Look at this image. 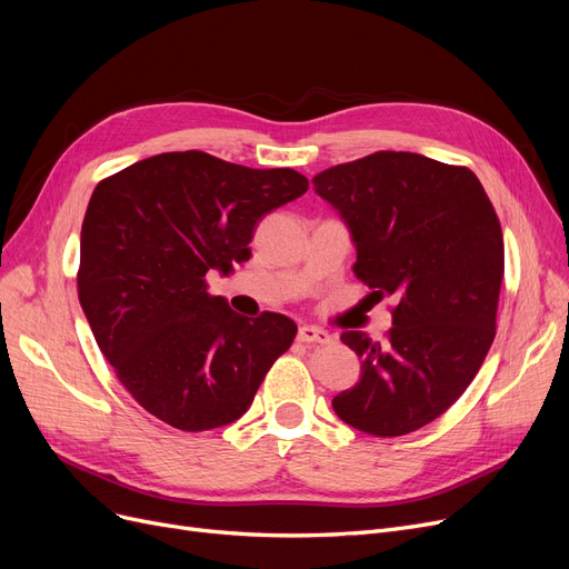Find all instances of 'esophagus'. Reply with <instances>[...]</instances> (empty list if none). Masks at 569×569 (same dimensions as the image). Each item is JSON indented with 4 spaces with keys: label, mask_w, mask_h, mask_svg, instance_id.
Returning <instances> with one entry per match:
<instances>
[{
    "label": "esophagus",
    "mask_w": 569,
    "mask_h": 569,
    "mask_svg": "<svg viewBox=\"0 0 569 569\" xmlns=\"http://www.w3.org/2000/svg\"><path fill=\"white\" fill-rule=\"evenodd\" d=\"M297 341H302V343H320V346H325V343L335 341V337H332L330 332L320 330V327L302 325V327H300V332H297Z\"/></svg>",
    "instance_id": "esophagus-1"
}]
</instances>
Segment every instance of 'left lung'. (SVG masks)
Returning a JSON list of instances; mask_svg holds the SVG:
<instances>
[{"label": "left lung", "mask_w": 569, "mask_h": 569, "mask_svg": "<svg viewBox=\"0 0 569 569\" xmlns=\"http://www.w3.org/2000/svg\"><path fill=\"white\" fill-rule=\"evenodd\" d=\"M350 230L352 272L376 300L395 297L382 341L343 332L360 382L332 399L355 429L395 438L450 408L496 337L502 230L480 179L412 152H376L313 177Z\"/></svg>", "instance_id": "8db88e82"}]
</instances>
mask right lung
<instances>
[{
    "mask_svg": "<svg viewBox=\"0 0 569 569\" xmlns=\"http://www.w3.org/2000/svg\"><path fill=\"white\" fill-rule=\"evenodd\" d=\"M309 179L212 154L166 152L106 177L80 232L78 297L129 395L161 422L209 431L242 417L297 325L234 313L204 274L251 256L256 223Z\"/></svg>",
    "mask_w": 569,
    "mask_h": 569,
    "instance_id": "1",
    "label": "right lung"
}]
</instances>
